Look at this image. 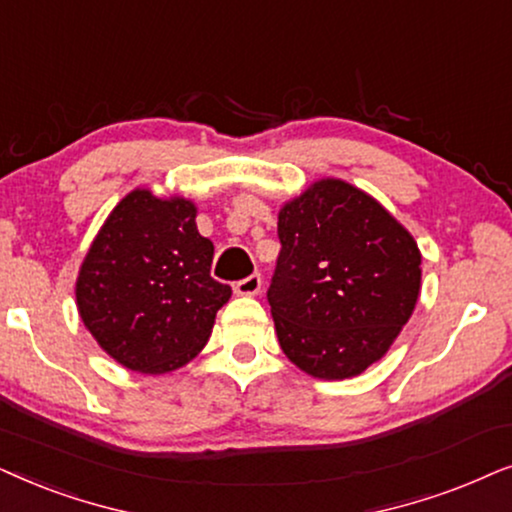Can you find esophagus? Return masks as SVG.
<instances>
[{
    "label": "esophagus",
    "instance_id": "34e87169",
    "mask_svg": "<svg viewBox=\"0 0 512 512\" xmlns=\"http://www.w3.org/2000/svg\"><path fill=\"white\" fill-rule=\"evenodd\" d=\"M262 290V276L260 274H252L248 278H243V281H238L234 285V292L241 297H255L257 292Z\"/></svg>",
    "mask_w": 512,
    "mask_h": 512
}]
</instances>
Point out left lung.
<instances>
[{"label": "left lung", "mask_w": 512, "mask_h": 512, "mask_svg": "<svg viewBox=\"0 0 512 512\" xmlns=\"http://www.w3.org/2000/svg\"><path fill=\"white\" fill-rule=\"evenodd\" d=\"M269 285L278 344L316 379L358 377L391 349L421 290L410 231L363 189L323 177L278 210Z\"/></svg>", "instance_id": "obj_1"}]
</instances>
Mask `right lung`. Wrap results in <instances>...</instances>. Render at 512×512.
Returning <instances> with one entry per match:
<instances>
[{
	"mask_svg": "<svg viewBox=\"0 0 512 512\" xmlns=\"http://www.w3.org/2000/svg\"><path fill=\"white\" fill-rule=\"evenodd\" d=\"M213 241L194 201L138 187L107 215L77 276V309L100 349L142 374L187 365L231 288L210 276Z\"/></svg>",
	"mask_w": 512,
	"mask_h": 512,
	"instance_id": "right-lung-1",
	"label": "right lung"
}]
</instances>
